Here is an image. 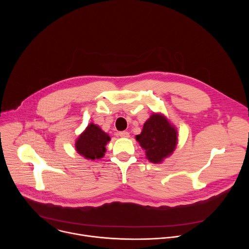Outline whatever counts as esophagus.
<instances>
[{
  "label": "esophagus",
  "instance_id": "obj_1",
  "mask_svg": "<svg viewBox=\"0 0 249 249\" xmlns=\"http://www.w3.org/2000/svg\"><path fill=\"white\" fill-rule=\"evenodd\" d=\"M118 135L120 137H122V138H129L130 137V134L128 132H126V131H121V132L118 133Z\"/></svg>",
  "mask_w": 249,
  "mask_h": 249
}]
</instances>
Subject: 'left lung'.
Wrapping results in <instances>:
<instances>
[{"instance_id": "8db88e82", "label": "left lung", "mask_w": 249, "mask_h": 249, "mask_svg": "<svg viewBox=\"0 0 249 249\" xmlns=\"http://www.w3.org/2000/svg\"><path fill=\"white\" fill-rule=\"evenodd\" d=\"M136 140L145 150L147 159L154 163H160L175 150L177 131L165 116L153 113L145 122L141 134L136 136Z\"/></svg>"}]
</instances>
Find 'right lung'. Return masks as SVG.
Instances as JSON below:
<instances>
[{
  "mask_svg": "<svg viewBox=\"0 0 249 249\" xmlns=\"http://www.w3.org/2000/svg\"><path fill=\"white\" fill-rule=\"evenodd\" d=\"M110 141L108 134L97 125L90 123L76 141L77 152L87 160H99L106 152L105 146Z\"/></svg>",
  "mask_w": 249,
  "mask_h": 249,
  "instance_id": "right-lung-1",
  "label": "right lung"
}]
</instances>
